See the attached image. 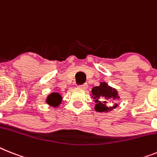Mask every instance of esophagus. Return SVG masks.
Masks as SVG:
<instances>
[{
    "label": "esophagus",
    "instance_id": "esophagus-1",
    "mask_svg": "<svg viewBox=\"0 0 157 157\" xmlns=\"http://www.w3.org/2000/svg\"><path fill=\"white\" fill-rule=\"evenodd\" d=\"M78 86H79L80 88H82V89H86V88L88 87L87 84L86 83H84V84H82V85H79Z\"/></svg>",
    "mask_w": 157,
    "mask_h": 157
}]
</instances>
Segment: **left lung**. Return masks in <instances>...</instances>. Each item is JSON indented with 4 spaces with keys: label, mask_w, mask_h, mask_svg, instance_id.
I'll return each mask as SVG.
<instances>
[{
    "label": "left lung",
    "mask_w": 157,
    "mask_h": 157,
    "mask_svg": "<svg viewBox=\"0 0 157 157\" xmlns=\"http://www.w3.org/2000/svg\"><path fill=\"white\" fill-rule=\"evenodd\" d=\"M93 98L96 103L94 109L99 112H108L117 106L115 102L120 99L118 91L107 82H100V85L94 86L91 90Z\"/></svg>",
    "instance_id": "8db88e82"
}]
</instances>
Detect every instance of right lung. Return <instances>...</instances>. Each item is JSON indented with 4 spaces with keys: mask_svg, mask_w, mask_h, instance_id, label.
<instances>
[{
    "mask_svg": "<svg viewBox=\"0 0 157 157\" xmlns=\"http://www.w3.org/2000/svg\"><path fill=\"white\" fill-rule=\"evenodd\" d=\"M62 99H63V98L58 93L53 92L47 96L46 103L50 105V106H52V107H56L62 103Z\"/></svg>",
    "mask_w": 157,
    "mask_h": 157,
    "instance_id": "1",
    "label": "right lung"
}]
</instances>
